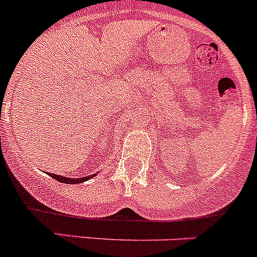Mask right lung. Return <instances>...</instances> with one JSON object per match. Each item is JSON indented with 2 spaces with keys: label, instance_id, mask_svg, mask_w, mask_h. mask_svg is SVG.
Instances as JSON below:
<instances>
[{
  "label": "right lung",
  "instance_id": "add662e5",
  "mask_svg": "<svg viewBox=\"0 0 257 257\" xmlns=\"http://www.w3.org/2000/svg\"><path fill=\"white\" fill-rule=\"evenodd\" d=\"M49 176H51L52 178H55V180L60 181V182L62 183H69V185H76V183H82L85 182V181H88L89 178L94 177V176H96L95 173L91 176H86V177H80V178H69V177H65V176H60V175H53V173H48Z\"/></svg>",
  "mask_w": 257,
  "mask_h": 257
}]
</instances>
